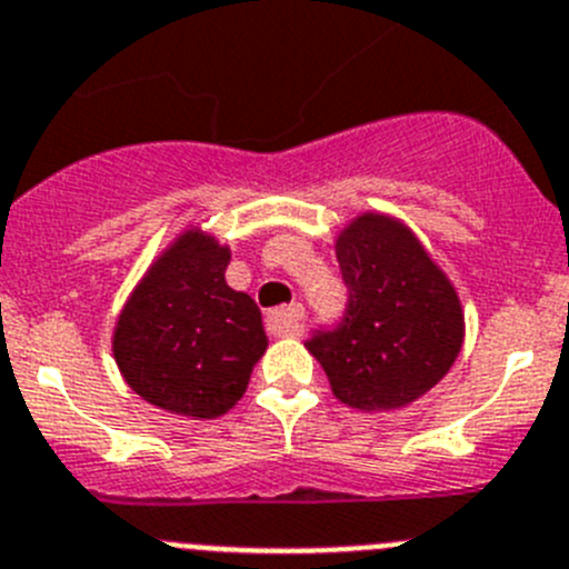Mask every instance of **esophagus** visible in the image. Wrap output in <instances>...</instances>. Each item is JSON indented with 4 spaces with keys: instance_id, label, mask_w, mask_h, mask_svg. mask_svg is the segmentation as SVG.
I'll use <instances>...</instances> for the list:
<instances>
[{
    "instance_id": "34e87169",
    "label": "esophagus",
    "mask_w": 569,
    "mask_h": 569,
    "mask_svg": "<svg viewBox=\"0 0 569 569\" xmlns=\"http://www.w3.org/2000/svg\"><path fill=\"white\" fill-rule=\"evenodd\" d=\"M302 317H306V311H302L300 302H291V306H286V309L269 311L267 326L274 337H295V333L300 331Z\"/></svg>"
}]
</instances>
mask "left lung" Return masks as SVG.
<instances>
[{"mask_svg": "<svg viewBox=\"0 0 569 569\" xmlns=\"http://www.w3.org/2000/svg\"><path fill=\"white\" fill-rule=\"evenodd\" d=\"M348 309L306 342L333 396L365 412H390L432 390L463 348V309L443 269L410 227L362 212L337 238Z\"/></svg>", "mask_w": 569, "mask_h": 569, "instance_id": "left-lung-1", "label": "left lung"}]
</instances>
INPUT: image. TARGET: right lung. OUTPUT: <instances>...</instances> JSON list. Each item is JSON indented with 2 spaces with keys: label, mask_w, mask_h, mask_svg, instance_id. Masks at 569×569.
I'll list each match as a JSON object with an SVG mask.
<instances>
[{
  "label": "right lung",
  "mask_w": 569,
  "mask_h": 569,
  "mask_svg": "<svg viewBox=\"0 0 569 569\" xmlns=\"http://www.w3.org/2000/svg\"><path fill=\"white\" fill-rule=\"evenodd\" d=\"M230 247L184 230L131 291L111 350L126 385L148 405L219 418L247 392L269 339L260 309L227 286Z\"/></svg>",
  "instance_id": "1"
}]
</instances>
